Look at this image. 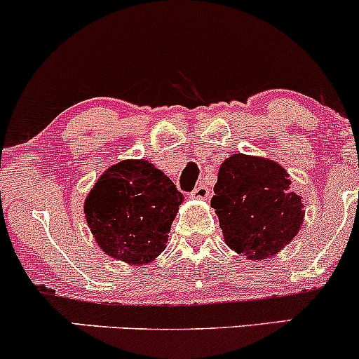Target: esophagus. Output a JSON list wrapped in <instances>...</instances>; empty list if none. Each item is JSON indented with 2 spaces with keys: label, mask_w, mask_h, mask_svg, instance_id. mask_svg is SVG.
Here are the masks:
<instances>
[{
  "label": "esophagus",
  "mask_w": 359,
  "mask_h": 359,
  "mask_svg": "<svg viewBox=\"0 0 359 359\" xmlns=\"http://www.w3.org/2000/svg\"><path fill=\"white\" fill-rule=\"evenodd\" d=\"M191 197H194V199H208L209 197L208 185H197V187L191 192Z\"/></svg>",
  "instance_id": "1"
}]
</instances>
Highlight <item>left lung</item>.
<instances>
[{
  "instance_id": "left-lung-1",
  "label": "left lung",
  "mask_w": 359,
  "mask_h": 359,
  "mask_svg": "<svg viewBox=\"0 0 359 359\" xmlns=\"http://www.w3.org/2000/svg\"><path fill=\"white\" fill-rule=\"evenodd\" d=\"M211 205L229 248L251 259L278 253L297 236L304 217L302 196L290 187L285 168L243 154L221 165Z\"/></svg>"
}]
</instances>
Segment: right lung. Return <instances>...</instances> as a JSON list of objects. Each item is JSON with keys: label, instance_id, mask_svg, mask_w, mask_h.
<instances>
[{"label": "right lung", "instance_id": "right-lung-1", "mask_svg": "<svg viewBox=\"0 0 359 359\" xmlns=\"http://www.w3.org/2000/svg\"><path fill=\"white\" fill-rule=\"evenodd\" d=\"M182 194L147 160H126L100 177L84 204L100 248L126 263L151 262L167 246Z\"/></svg>", "mask_w": 359, "mask_h": 359}]
</instances>
